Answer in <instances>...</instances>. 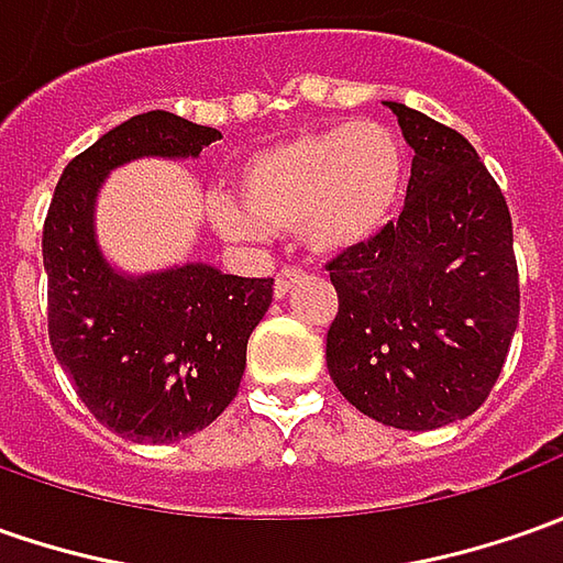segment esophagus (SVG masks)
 I'll list each match as a JSON object with an SVG mask.
<instances>
[{
	"label": "esophagus",
	"mask_w": 563,
	"mask_h": 563,
	"mask_svg": "<svg viewBox=\"0 0 563 563\" xmlns=\"http://www.w3.org/2000/svg\"><path fill=\"white\" fill-rule=\"evenodd\" d=\"M301 277H305V271H301V267H283L280 274L274 277V296L283 299V296H286V292L301 280Z\"/></svg>",
	"instance_id": "34e87169"
}]
</instances>
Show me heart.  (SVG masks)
I'll return each mask as SVG.
<instances>
[{
  "label": "heart",
  "mask_w": 563,
  "mask_h": 563,
  "mask_svg": "<svg viewBox=\"0 0 563 563\" xmlns=\"http://www.w3.org/2000/svg\"><path fill=\"white\" fill-rule=\"evenodd\" d=\"M405 158L389 126L336 124L252 155L236 174L240 205L214 199L211 221L230 240L296 230L314 255H342L393 221Z\"/></svg>",
  "instance_id": "heart-1"
}]
</instances>
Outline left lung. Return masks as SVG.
<instances>
[{"label": "left lung", "mask_w": 563, "mask_h": 563, "mask_svg": "<svg viewBox=\"0 0 563 563\" xmlns=\"http://www.w3.org/2000/svg\"><path fill=\"white\" fill-rule=\"evenodd\" d=\"M415 148L398 221L327 264L340 311L327 371L396 430L464 420L493 393L520 318L508 202L452 126L386 102Z\"/></svg>", "instance_id": "obj_1"}]
</instances>
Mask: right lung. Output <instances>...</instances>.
Here are the masks:
<instances>
[{
  "label": "right lung",
  "instance_id": "1",
  "mask_svg": "<svg viewBox=\"0 0 563 563\" xmlns=\"http://www.w3.org/2000/svg\"><path fill=\"white\" fill-rule=\"evenodd\" d=\"M214 140L170 111L136 114L65 167L43 223L52 352L89 415L133 442H177L223 415L274 280L211 264L124 277L99 252L92 205L111 167L196 158Z\"/></svg>",
  "mask_w": 563,
  "mask_h": 563
}]
</instances>
